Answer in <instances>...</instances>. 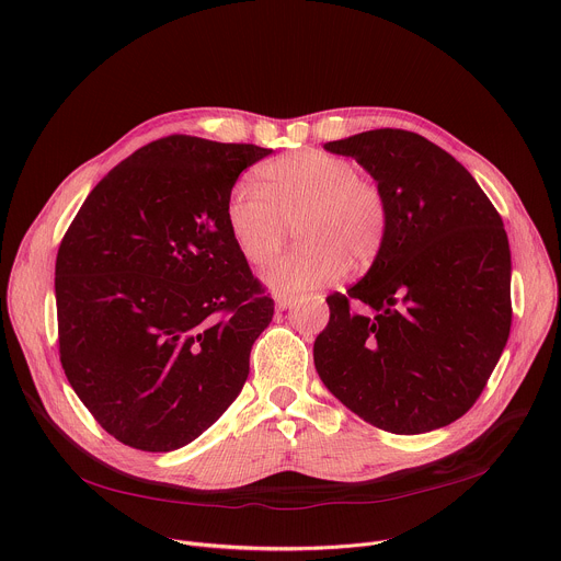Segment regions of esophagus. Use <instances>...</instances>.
Returning a JSON list of instances; mask_svg holds the SVG:
<instances>
[{"label":"esophagus","mask_w":561,"mask_h":561,"mask_svg":"<svg viewBox=\"0 0 561 561\" xmlns=\"http://www.w3.org/2000/svg\"><path fill=\"white\" fill-rule=\"evenodd\" d=\"M295 304V297L293 295H277V299H275V308L277 310H286V308H290Z\"/></svg>","instance_id":"esophagus-1"}]
</instances>
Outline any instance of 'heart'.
<instances>
[{
    "mask_svg": "<svg viewBox=\"0 0 561 561\" xmlns=\"http://www.w3.org/2000/svg\"><path fill=\"white\" fill-rule=\"evenodd\" d=\"M264 188L237 184L226 224L251 266H266L284 249L293 226L304 242L264 275L275 293H299L337 282L351 264L362 271L381 255L388 204L381 188L359 178L344 157L301 148L262 169Z\"/></svg>",
    "mask_w": 561,
    "mask_h": 561,
    "instance_id": "obj_1",
    "label": "heart"
}]
</instances>
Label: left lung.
Listing matches in <instances>:
<instances>
[{"mask_svg":"<svg viewBox=\"0 0 561 561\" xmlns=\"http://www.w3.org/2000/svg\"><path fill=\"white\" fill-rule=\"evenodd\" d=\"M381 188V255L331 295L312 346L324 386L364 422L420 435L459 420L482 394L511 333V249L486 193L453 154L397 128L324 144ZM362 300L373 316H357Z\"/></svg>","mask_w":561,"mask_h":561,"instance_id":"1","label":"left lung"}]
</instances>
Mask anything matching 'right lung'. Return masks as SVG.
<instances>
[{
  "label": "right lung",
  "mask_w": 561,
  "mask_h": 561,
  "mask_svg": "<svg viewBox=\"0 0 561 561\" xmlns=\"http://www.w3.org/2000/svg\"><path fill=\"white\" fill-rule=\"evenodd\" d=\"M271 152L191 135L150 141L66 230L55 264L61 366L122 444L178 450L242 392L273 299L232 242L226 204L239 173Z\"/></svg>",
  "instance_id": "right-lung-1"
}]
</instances>
